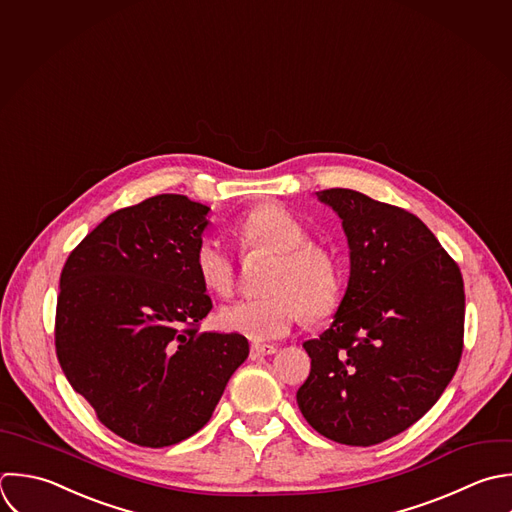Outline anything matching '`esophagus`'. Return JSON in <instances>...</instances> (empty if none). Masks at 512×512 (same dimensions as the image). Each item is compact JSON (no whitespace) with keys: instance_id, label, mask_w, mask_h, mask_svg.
Segmentation results:
<instances>
[{"instance_id":"34e87169","label":"esophagus","mask_w":512,"mask_h":512,"mask_svg":"<svg viewBox=\"0 0 512 512\" xmlns=\"http://www.w3.org/2000/svg\"><path fill=\"white\" fill-rule=\"evenodd\" d=\"M275 353H277L275 345H265V343L251 345V359H259V357H267V355H275Z\"/></svg>"}]
</instances>
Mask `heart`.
I'll return each mask as SVG.
<instances>
[{
    "mask_svg": "<svg viewBox=\"0 0 512 512\" xmlns=\"http://www.w3.org/2000/svg\"><path fill=\"white\" fill-rule=\"evenodd\" d=\"M233 233L245 249L273 253L267 291L261 299H239L225 305L217 321L221 329L267 341L287 335L309 315L321 317L335 309L341 277L335 257L323 245L309 241L305 223L279 203H261L243 213ZM193 267L201 285L219 297L233 289V261L215 239H201L193 253Z\"/></svg>",
    "mask_w": 512,
    "mask_h": 512,
    "instance_id": "obj_1",
    "label": "heart"
}]
</instances>
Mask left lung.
I'll use <instances>...</instances> for the list:
<instances>
[{"label":"left lung","instance_id":"8db88e82","mask_svg":"<svg viewBox=\"0 0 512 512\" xmlns=\"http://www.w3.org/2000/svg\"><path fill=\"white\" fill-rule=\"evenodd\" d=\"M317 199L341 219L351 271L331 327L303 343L311 373L297 405L323 437L371 447L417 423L451 383L463 277L417 215L353 189Z\"/></svg>","mask_w":512,"mask_h":512}]
</instances>
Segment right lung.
<instances>
[{"label": "right lung", "instance_id": "1", "mask_svg": "<svg viewBox=\"0 0 512 512\" xmlns=\"http://www.w3.org/2000/svg\"><path fill=\"white\" fill-rule=\"evenodd\" d=\"M209 211L175 193L119 209L61 271L59 365L97 419L139 447L203 429L249 357L243 335L197 329L213 307L193 267Z\"/></svg>", "mask_w": 512, "mask_h": 512}]
</instances>
